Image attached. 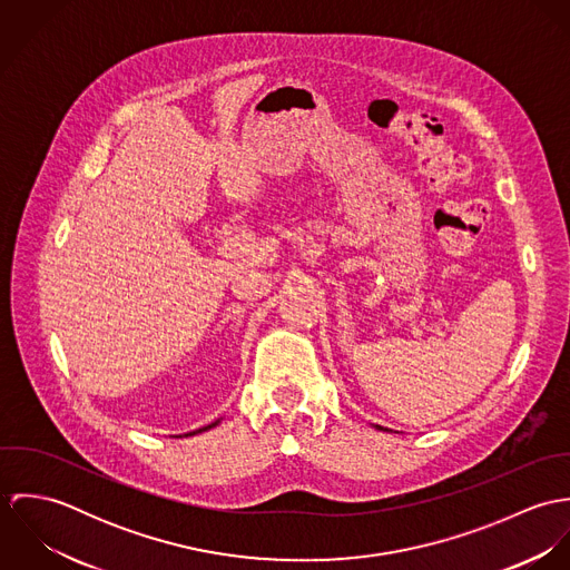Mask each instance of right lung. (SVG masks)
Segmentation results:
<instances>
[{
	"instance_id": "add662e5",
	"label": "right lung",
	"mask_w": 570,
	"mask_h": 570,
	"mask_svg": "<svg viewBox=\"0 0 570 570\" xmlns=\"http://www.w3.org/2000/svg\"><path fill=\"white\" fill-rule=\"evenodd\" d=\"M213 425H217V421H215V423H210V425H206V428H199V430H197V432H204V430H210V428H213ZM197 432H190V434H197ZM186 436H188V434H186Z\"/></svg>"
}]
</instances>
